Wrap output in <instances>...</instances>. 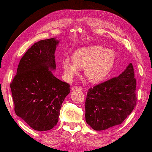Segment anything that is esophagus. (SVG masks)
Segmentation results:
<instances>
[{
    "label": "esophagus",
    "instance_id": "esophagus-1",
    "mask_svg": "<svg viewBox=\"0 0 152 152\" xmlns=\"http://www.w3.org/2000/svg\"><path fill=\"white\" fill-rule=\"evenodd\" d=\"M71 89L72 91H74V90H82V88L80 86H73V87H72Z\"/></svg>",
    "mask_w": 152,
    "mask_h": 152
}]
</instances>
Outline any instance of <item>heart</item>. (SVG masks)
Instances as JSON below:
<instances>
[{"mask_svg": "<svg viewBox=\"0 0 152 152\" xmlns=\"http://www.w3.org/2000/svg\"><path fill=\"white\" fill-rule=\"evenodd\" d=\"M115 59L112 50L100 45L80 48L75 52L73 59L66 58L62 61L64 76L70 80L80 72V68H84V76L89 82H101L111 70Z\"/></svg>", "mask_w": 152, "mask_h": 152, "instance_id": "1", "label": "heart"}]
</instances>
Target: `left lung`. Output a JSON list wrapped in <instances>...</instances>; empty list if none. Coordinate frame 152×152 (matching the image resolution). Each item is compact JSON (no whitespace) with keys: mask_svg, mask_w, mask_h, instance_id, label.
I'll return each instance as SVG.
<instances>
[{"mask_svg":"<svg viewBox=\"0 0 152 152\" xmlns=\"http://www.w3.org/2000/svg\"><path fill=\"white\" fill-rule=\"evenodd\" d=\"M136 80L132 63L117 77L91 88L85 103L86 123L95 131L120 124L136 105Z\"/></svg>","mask_w":152,"mask_h":152,"instance_id":"1","label":"left lung"}]
</instances>
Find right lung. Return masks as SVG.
Masks as SVG:
<instances>
[{"mask_svg":"<svg viewBox=\"0 0 152 152\" xmlns=\"http://www.w3.org/2000/svg\"><path fill=\"white\" fill-rule=\"evenodd\" d=\"M59 40L39 41L28 50L10 84L16 115L33 129L45 132L59 120L60 109L69 94V84L53 74L56 70L55 53Z\"/></svg>","mask_w":152,"mask_h":152,"instance_id":"1","label":"right lung"}]
</instances>
